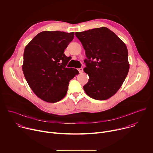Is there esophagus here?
Returning a JSON list of instances; mask_svg holds the SVG:
<instances>
[{
	"instance_id": "obj_1",
	"label": "esophagus",
	"mask_w": 153,
	"mask_h": 153,
	"mask_svg": "<svg viewBox=\"0 0 153 153\" xmlns=\"http://www.w3.org/2000/svg\"><path fill=\"white\" fill-rule=\"evenodd\" d=\"M78 71H79V73H80V74H82V73H83V68H79V69H78Z\"/></svg>"
}]
</instances>
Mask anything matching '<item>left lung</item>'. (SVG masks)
Wrapping results in <instances>:
<instances>
[{
    "instance_id": "left-lung-1",
    "label": "left lung",
    "mask_w": 153,
    "mask_h": 153,
    "mask_svg": "<svg viewBox=\"0 0 153 153\" xmlns=\"http://www.w3.org/2000/svg\"><path fill=\"white\" fill-rule=\"evenodd\" d=\"M85 50V73L89 80L83 86L86 94L99 100L108 99L120 89L129 69L125 43L112 31L100 27L76 32Z\"/></svg>"
}]
</instances>
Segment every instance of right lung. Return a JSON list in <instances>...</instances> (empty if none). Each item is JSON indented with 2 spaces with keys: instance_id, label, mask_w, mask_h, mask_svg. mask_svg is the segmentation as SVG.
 I'll use <instances>...</instances> for the list:
<instances>
[{
  "instance_id": "1",
  "label": "right lung",
  "mask_w": 153,
  "mask_h": 153,
  "mask_svg": "<svg viewBox=\"0 0 153 153\" xmlns=\"http://www.w3.org/2000/svg\"><path fill=\"white\" fill-rule=\"evenodd\" d=\"M74 33L44 31L26 46L22 70L29 86L40 99L55 103L67 94L70 80L79 74L66 66L71 57L63 53Z\"/></svg>"
}]
</instances>
